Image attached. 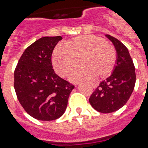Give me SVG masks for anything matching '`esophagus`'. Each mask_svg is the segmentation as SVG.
I'll return each instance as SVG.
<instances>
[{
	"instance_id": "esophagus-1",
	"label": "esophagus",
	"mask_w": 148,
	"mask_h": 148,
	"mask_svg": "<svg viewBox=\"0 0 148 148\" xmlns=\"http://www.w3.org/2000/svg\"><path fill=\"white\" fill-rule=\"evenodd\" d=\"M92 86H93V88H96V87H97V86H96V84H93Z\"/></svg>"
}]
</instances>
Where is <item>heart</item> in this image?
<instances>
[{
	"label": "heart",
	"mask_w": 148,
	"mask_h": 148,
	"mask_svg": "<svg viewBox=\"0 0 148 148\" xmlns=\"http://www.w3.org/2000/svg\"><path fill=\"white\" fill-rule=\"evenodd\" d=\"M58 46L53 53V64L59 75L66 77L78 63L81 66L70 74L69 79L77 82L108 77L116 64L117 53L110 43L95 35H81Z\"/></svg>",
	"instance_id": "1"
}]
</instances>
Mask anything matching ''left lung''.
<instances>
[{"label": "left lung", "instance_id": "left-lung-1", "mask_svg": "<svg viewBox=\"0 0 148 148\" xmlns=\"http://www.w3.org/2000/svg\"><path fill=\"white\" fill-rule=\"evenodd\" d=\"M106 37L113 43L117 60L109 77L101 81L89 98L90 105L101 113H111L119 110L127 102L136 82L135 67L129 51L117 38Z\"/></svg>", "mask_w": 148, "mask_h": 148}]
</instances>
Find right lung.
I'll return each instance as SVG.
<instances>
[{
    "instance_id": "1",
    "label": "right lung",
    "mask_w": 148,
    "mask_h": 148,
    "mask_svg": "<svg viewBox=\"0 0 148 148\" xmlns=\"http://www.w3.org/2000/svg\"><path fill=\"white\" fill-rule=\"evenodd\" d=\"M60 36L44 37L27 47L14 71V90L27 114L39 121H53L66 110L74 87L55 74L51 63Z\"/></svg>"
}]
</instances>
